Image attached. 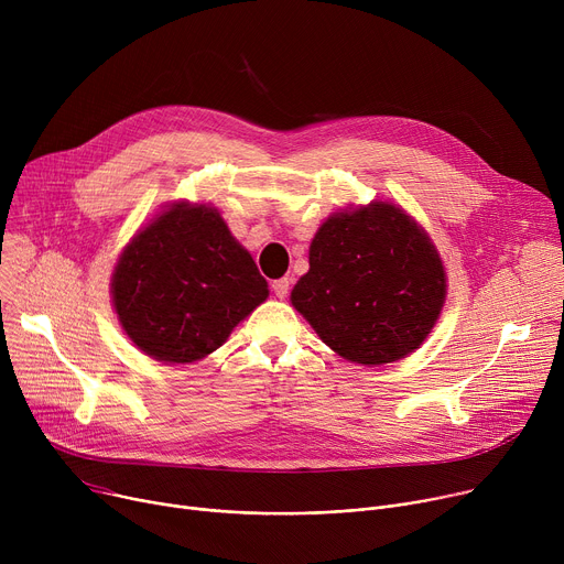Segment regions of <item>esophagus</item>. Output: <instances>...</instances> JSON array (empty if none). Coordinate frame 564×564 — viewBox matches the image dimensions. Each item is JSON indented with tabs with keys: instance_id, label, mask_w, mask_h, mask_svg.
<instances>
[{
	"instance_id": "obj_1",
	"label": "esophagus",
	"mask_w": 564,
	"mask_h": 564,
	"mask_svg": "<svg viewBox=\"0 0 564 564\" xmlns=\"http://www.w3.org/2000/svg\"><path fill=\"white\" fill-rule=\"evenodd\" d=\"M272 290H274V294H276L279 299H285L288 292H290V279H276V281L272 283Z\"/></svg>"
}]
</instances>
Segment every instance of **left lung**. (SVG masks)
Masks as SVG:
<instances>
[{
    "mask_svg": "<svg viewBox=\"0 0 564 564\" xmlns=\"http://www.w3.org/2000/svg\"><path fill=\"white\" fill-rule=\"evenodd\" d=\"M292 305L344 360L395 362L430 335L445 301L443 263L402 209L373 202L328 218Z\"/></svg>",
    "mask_w": 564,
    "mask_h": 564,
    "instance_id": "left-lung-1",
    "label": "left lung"
}]
</instances>
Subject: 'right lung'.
Instances as JSON below:
<instances>
[{
  "instance_id": "1",
  "label": "right lung",
  "mask_w": 564,
  "mask_h": 564,
  "mask_svg": "<svg viewBox=\"0 0 564 564\" xmlns=\"http://www.w3.org/2000/svg\"><path fill=\"white\" fill-rule=\"evenodd\" d=\"M128 337L169 365L195 362L268 299V281L207 204L182 202L141 229L112 274Z\"/></svg>"
}]
</instances>
